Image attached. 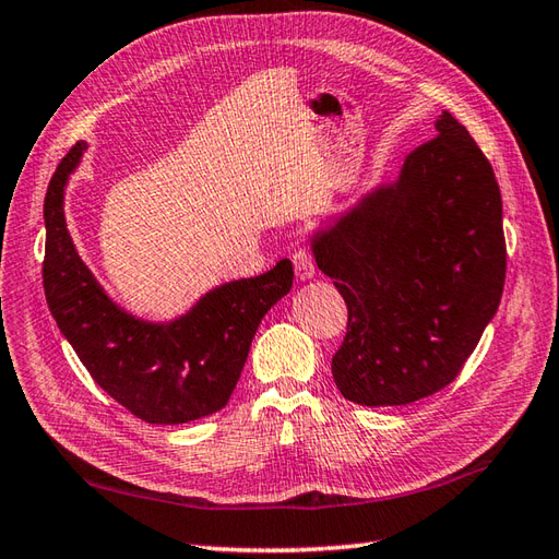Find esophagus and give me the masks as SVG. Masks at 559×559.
<instances>
[{"label":"esophagus","instance_id":"obj_1","mask_svg":"<svg viewBox=\"0 0 559 559\" xmlns=\"http://www.w3.org/2000/svg\"><path fill=\"white\" fill-rule=\"evenodd\" d=\"M294 272L301 282L316 277V263L309 250H296L294 253Z\"/></svg>","mask_w":559,"mask_h":559}]
</instances>
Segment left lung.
<instances>
[{
    "mask_svg": "<svg viewBox=\"0 0 559 559\" xmlns=\"http://www.w3.org/2000/svg\"><path fill=\"white\" fill-rule=\"evenodd\" d=\"M389 183L311 231L347 304L333 379L347 401L407 405L449 385L502 299V195L480 146L443 110Z\"/></svg>",
    "mask_w": 559,
    "mask_h": 559,
    "instance_id": "left-lung-1",
    "label": "left lung"
}]
</instances>
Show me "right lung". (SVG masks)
<instances>
[{"instance_id":"add662e5","label":"right lung","mask_w":559,"mask_h":559,"mask_svg":"<svg viewBox=\"0 0 559 559\" xmlns=\"http://www.w3.org/2000/svg\"><path fill=\"white\" fill-rule=\"evenodd\" d=\"M86 150L82 140L62 158L43 204V287L55 323L100 389L144 423L207 417L229 403L260 321L289 294L292 260L216 284L170 321L130 313L94 277L67 229L64 190Z\"/></svg>"}]
</instances>
